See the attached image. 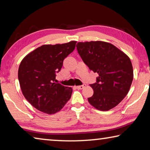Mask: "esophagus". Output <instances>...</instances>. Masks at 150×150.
Returning <instances> with one entry per match:
<instances>
[{
  "label": "esophagus",
  "mask_w": 150,
  "mask_h": 150,
  "mask_svg": "<svg viewBox=\"0 0 150 150\" xmlns=\"http://www.w3.org/2000/svg\"><path fill=\"white\" fill-rule=\"evenodd\" d=\"M85 87H86V85H83L80 86H77L76 88H77V89H83V88H84Z\"/></svg>",
  "instance_id": "obj_1"
}]
</instances>
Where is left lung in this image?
I'll return each mask as SVG.
<instances>
[{"label": "left lung", "instance_id": "obj_1", "mask_svg": "<svg viewBox=\"0 0 150 150\" xmlns=\"http://www.w3.org/2000/svg\"><path fill=\"white\" fill-rule=\"evenodd\" d=\"M79 54L91 70L97 73L94 93L88 103L97 110L107 111L122 100L132 83L133 67L130 57L110 43L78 42Z\"/></svg>", "mask_w": 150, "mask_h": 150}]
</instances>
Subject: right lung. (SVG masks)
I'll list each match as a JSON object with an SVG mask.
<instances>
[{
  "label": "right lung",
  "instance_id": "obj_1",
  "mask_svg": "<svg viewBox=\"0 0 150 150\" xmlns=\"http://www.w3.org/2000/svg\"><path fill=\"white\" fill-rule=\"evenodd\" d=\"M76 43L43 45L22 60L18 73L20 88L26 99L37 110L54 115L70 99L72 88L57 83L55 73L75 50Z\"/></svg>",
  "mask_w": 150,
  "mask_h": 150
}]
</instances>
